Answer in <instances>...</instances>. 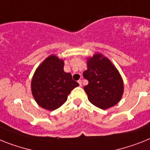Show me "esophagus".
<instances>
[{"instance_id":"34e87169","label":"esophagus","mask_w":150,"mask_h":150,"mask_svg":"<svg viewBox=\"0 0 150 150\" xmlns=\"http://www.w3.org/2000/svg\"><path fill=\"white\" fill-rule=\"evenodd\" d=\"M77 82H78V83H79V85H80V86H82V80H79Z\"/></svg>"}]
</instances>
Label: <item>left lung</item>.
Segmentation results:
<instances>
[{"label":"left lung","instance_id":"8db88e82","mask_svg":"<svg viewBox=\"0 0 150 150\" xmlns=\"http://www.w3.org/2000/svg\"><path fill=\"white\" fill-rule=\"evenodd\" d=\"M88 84L83 87L88 100L103 110L118 103L123 93V81L108 58L96 54L87 59V70L83 74Z\"/></svg>","mask_w":150,"mask_h":150}]
</instances>
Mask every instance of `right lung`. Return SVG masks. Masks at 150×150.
Returning <instances> with one entry per match:
<instances>
[{
	"label": "right lung",
	"mask_w": 150,
	"mask_h": 150,
	"mask_svg": "<svg viewBox=\"0 0 150 150\" xmlns=\"http://www.w3.org/2000/svg\"><path fill=\"white\" fill-rule=\"evenodd\" d=\"M64 60L50 55L39 65L31 80L33 98L42 108L54 110L64 104L71 90L79 86L64 72Z\"/></svg>",
	"instance_id": "add662e5"
}]
</instances>
